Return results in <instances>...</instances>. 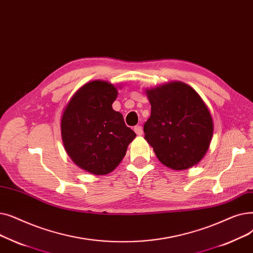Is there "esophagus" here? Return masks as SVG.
<instances>
[{
  "instance_id": "34e87169",
  "label": "esophagus",
  "mask_w": 253,
  "mask_h": 253,
  "mask_svg": "<svg viewBox=\"0 0 253 253\" xmlns=\"http://www.w3.org/2000/svg\"><path fill=\"white\" fill-rule=\"evenodd\" d=\"M134 130H135V133H136L138 136H142V135H143V128H142L141 126H136L134 127Z\"/></svg>"
}]
</instances>
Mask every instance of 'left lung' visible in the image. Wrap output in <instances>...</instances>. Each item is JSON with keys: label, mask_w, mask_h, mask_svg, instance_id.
Wrapping results in <instances>:
<instances>
[{"label": "left lung", "mask_w": 253, "mask_h": 253, "mask_svg": "<svg viewBox=\"0 0 253 253\" xmlns=\"http://www.w3.org/2000/svg\"><path fill=\"white\" fill-rule=\"evenodd\" d=\"M151 114L144 124L145 140L162 164L185 170L206 154L213 136V120L199 93L174 81L146 90Z\"/></svg>", "instance_id": "left-lung-1"}]
</instances>
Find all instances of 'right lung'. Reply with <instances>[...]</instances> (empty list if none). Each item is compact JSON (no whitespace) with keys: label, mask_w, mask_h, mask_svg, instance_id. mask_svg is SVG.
Here are the masks:
<instances>
[{"label":"right lung","mask_w":253,"mask_h":253,"mask_svg":"<svg viewBox=\"0 0 253 253\" xmlns=\"http://www.w3.org/2000/svg\"><path fill=\"white\" fill-rule=\"evenodd\" d=\"M117 93L107 81L88 82L75 92L63 112L61 131L68 155L94 175L112 172L136 137L122 113L113 110Z\"/></svg>","instance_id":"obj_1"}]
</instances>
